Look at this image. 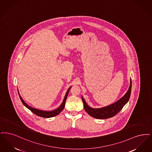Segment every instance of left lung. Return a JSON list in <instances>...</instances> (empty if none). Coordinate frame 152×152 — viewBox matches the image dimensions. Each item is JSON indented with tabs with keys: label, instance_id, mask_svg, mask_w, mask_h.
<instances>
[{
	"label": "left lung",
	"instance_id": "1",
	"mask_svg": "<svg viewBox=\"0 0 152 152\" xmlns=\"http://www.w3.org/2000/svg\"><path fill=\"white\" fill-rule=\"evenodd\" d=\"M132 80H130V86L125 95L118 101L111 105L103 107L101 108H93L87 104L85 100L82 97L83 103L84 108L87 113L94 118L99 119H108L115 116L119 113L126 103L128 102L131 93Z\"/></svg>",
	"mask_w": 152,
	"mask_h": 152
}]
</instances>
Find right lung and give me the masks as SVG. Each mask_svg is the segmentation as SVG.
Masks as SVG:
<instances>
[{
    "instance_id": "add662e5",
    "label": "right lung",
    "mask_w": 152,
    "mask_h": 152,
    "mask_svg": "<svg viewBox=\"0 0 152 152\" xmlns=\"http://www.w3.org/2000/svg\"><path fill=\"white\" fill-rule=\"evenodd\" d=\"M71 87L69 88V90L67 91L66 92V95H65V96L64 98V101L62 103L61 105L59 106V107L58 108H57L56 110L52 111H42V110H37V109H36V108H32L30 106H28L27 104H26L25 103V102L23 100V99L21 98V96L19 94V93H19V97H20V100L21 101V102L23 103V104L24 105V106L26 107V108H28L31 112H33V113H34L35 115L40 116V117H42V118H52L54 117L57 115H58L60 112H61L63 109L65 107V102H66V99H67V95L69 94V90L70 89Z\"/></svg>"
}]
</instances>
